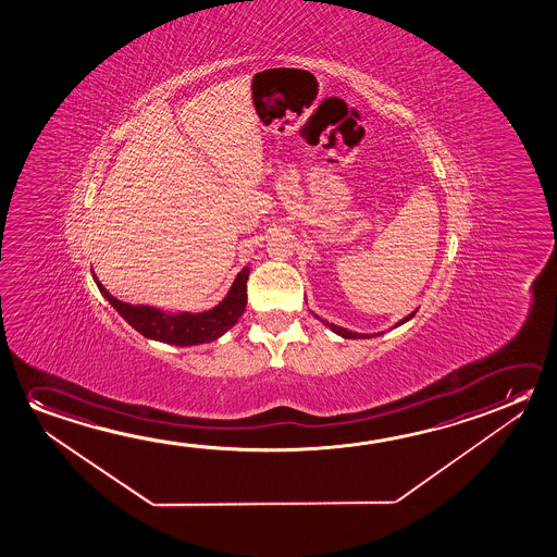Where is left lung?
Segmentation results:
<instances>
[{
	"mask_svg": "<svg viewBox=\"0 0 557 557\" xmlns=\"http://www.w3.org/2000/svg\"><path fill=\"white\" fill-rule=\"evenodd\" d=\"M416 313V311H414ZM414 313H410L408 318L403 319V321H398L397 325H403V323H407L408 319L414 318ZM315 318L319 319V321H323V319L319 318V315H315ZM325 325H327L331 331H335L336 335L343 336V338H366L368 335H362V333H352V331H348V329L345 327H338V325H333V323H329V321H323Z\"/></svg>",
	"mask_w": 557,
	"mask_h": 557,
	"instance_id": "1",
	"label": "left lung"
}]
</instances>
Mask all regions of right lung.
Here are the masks:
<instances>
[{
  "label": "right lung",
  "instance_id": "add662e5",
  "mask_svg": "<svg viewBox=\"0 0 557 557\" xmlns=\"http://www.w3.org/2000/svg\"><path fill=\"white\" fill-rule=\"evenodd\" d=\"M248 276L249 269L244 267L232 284L228 296L216 308L203 313H187V311L186 313H166L162 309L132 306L117 300L92 274L98 290L102 292V296L135 331H139L143 336L152 341L176 346L212 343L224 335L228 329L234 327L248 304Z\"/></svg>",
  "mask_w": 557,
  "mask_h": 557
}]
</instances>
